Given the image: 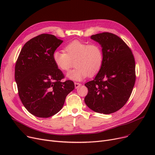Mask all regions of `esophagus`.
<instances>
[{"mask_svg":"<svg viewBox=\"0 0 155 155\" xmlns=\"http://www.w3.org/2000/svg\"><path fill=\"white\" fill-rule=\"evenodd\" d=\"M81 85V84H79V83H77V82H75V88H78L80 87Z\"/></svg>","mask_w":155,"mask_h":155,"instance_id":"34e87169","label":"esophagus"}]
</instances>
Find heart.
Segmentation results:
<instances>
[{
    "label": "heart",
    "instance_id": "obj_1",
    "mask_svg": "<svg viewBox=\"0 0 155 155\" xmlns=\"http://www.w3.org/2000/svg\"><path fill=\"white\" fill-rule=\"evenodd\" d=\"M64 51H54L52 59L56 67L64 72L68 71L74 62L76 68L67 75L70 79L81 80L86 77H92L103 65L104 53L98 44L73 40L64 46Z\"/></svg>",
    "mask_w": 155,
    "mask_h": 155
}]
</instances>
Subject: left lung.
<instances>
[{
    "label": "left lung",
    "mask_w": 155,
    "mask_h": 155,
    "mask_svg": "<svg viewBox=\"0 0 155 155\" xmlns=\"http://www.w3.org/2000/svg\"><path fill=\"white\" fill-rule=\"evenodd\" d=\"M91 38L102 46L104 63L94 80L87 82L85 102L92 110L109 114L119 110L131 95L136 82L132 51L118 36L105 32Z\"/></svg>",
    "instance_id": "8db88e82"
}]
</instances>
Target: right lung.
I'll list each match as a JSON object with an SVG mask.
<instances>
[{
  "mask_svg": "<svg viewBox=\"0 0 155 155\" xmlns=\"http://www.w3.org/2000/svg\"><path fill=\"white\" fill-rule=\"evenodd\" d=\"M63 41L52 35H39L25 43L16 61L15 80L19 98L36 117L56 114L75 88L73 81L62 82L64 75L52 59L53 53Z\"/></svg>",
  "mask_w": 155,
  "mask_h": 155,
  "instance_id": "1",
  "label": "right lung"
}]
</instances>
